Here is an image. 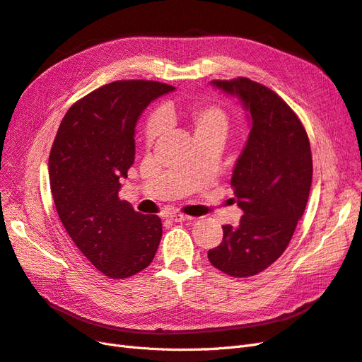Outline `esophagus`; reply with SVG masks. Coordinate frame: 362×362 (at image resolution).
<instances>
[{
	"label": "esophagus",
	"mask_w": 362,
	"mask_h": 362,
	"mask_svg": "<svg viewBox=\"0 0 362 362\" xmlns=\"http://www.w3.org/2000/svg\"><path fill=\"white\" fill-rule=\"evenodd\" d=\"M168 221L169 222H189V221H192V217L184 216L181 213H170L168 216Z\"/></svg>",
	"instance_id": "1"
}]
</instances>
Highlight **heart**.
<instances>
[{"label":"heart","mask_w":362,"mask_h":362,"mask_svg":"<svg viewBox=\"0 0 362 362\" xmlns=\"http://www.w3.org/2000/svg\"><path fill=\"white\" fill-rule=\"evenodd\" d=\"M161 120L166 125L182 127L192 134L196 144L208 140L223 141L229 129V115L216 104H196L189 110H181L175 104H168L161 110ZM158 116L151 117L145 129V144L151 146L161 133Z\"/></svg>","instance_id":"heart-1"}]
</instances>
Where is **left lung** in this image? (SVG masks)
I'll return each instance as SVG.
<instances>
[{
  "label": "left lung",
  "mask_w": 362,
  "mask_h": 362,
  "mask_svg": "<svg viewBox=\"0 0 362 362\" xmlns=\"http://www.w3.org/2000/svg\"><path fill=\"white\" fill-rule=\"evenodd\" d=\"M211 83L240 98L252 128L231 178L243 216L238 226H222V243L208 250V259L229 276L247 278L284 254L303 216L313 180L310 140L298 115L269 87L245 76Z\"/></svg>",
  "instance_id": "1"
}]
</instances>
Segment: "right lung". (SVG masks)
<instances>
[{
    "label": "right lung",
    "instance_id": "add662e5",
    "mask_svg": "<svg viewBox=\"0 0 362 362\" xmlns=\"http://www.w3.org/2000/svg\"><path fill=\"white\" fill-rule=\"evenodd\" d=\"M173 86L122 80L72 104L49 152V185L75 246L104 276L124 279L146 269L161 240V218L120 201V178L134 163V127L145 107Z\"/></svg>",
    "mask_w": 362,
    "mask_h": 362
}]
</instances>
